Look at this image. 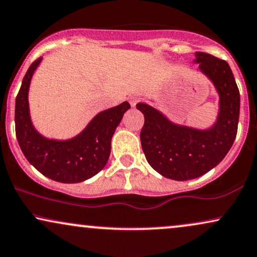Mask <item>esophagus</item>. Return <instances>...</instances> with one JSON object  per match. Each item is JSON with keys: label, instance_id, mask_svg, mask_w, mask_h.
Segmentation results:
<instances>
[{"label": "esophagus", "instance_id": "obj_1", "mask_svg": "<svg viewBox=\"0 0 257 257\" xmlns=\"http://www.w3.org/2000/svg\"><path fill=\"white\" fill-rule=\"evenodd\" d=\"M128 101H130V103H131V106L135 107L136 104H137L139 101H141V97H139L138 95H132V96H130Z\"/></svg>", "mask_w": 257, "mask_h": 257}]
</instances>
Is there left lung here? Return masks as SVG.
<instances>
[{
    "instance_id": "left-lung-1",
    "label": "left lung",
    "mask_w": 257,
    "mask_h": 257,
    "mask_svg": "<svg viewBox=\"0 0 257 257\" xmlns=\"http://www.w3.org/2000/svg\"><path fill=\"white\" fill-rule=\"evenodd\" d=\"M194 63L219 95L217 120L210 128L180 125L150 104H137L145 119L141 142L147 161L176 181L196 179L218 166L232 147L238 126L239 90L229 64L204 52H195Z\"/></svg>"
}]
</instances>
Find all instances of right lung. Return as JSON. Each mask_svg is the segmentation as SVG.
<instances>
[{"instance_id":"add662e5","label":"right lung","mask_w":257,"mask_h":257,"mask_svg":"<svg viewBox=\"0 0 257 257\" xmlns=\"http://www.w3.org/2000/svg\"><path fill=\"white\" fill-rule=\"evenodd\" d=\"M41 59H37L28 68L15 101V132L19 145L28 162L49 179L63 183L85 181L106 166L114 132L123 113L131 106L125 101L97 113L83 131L70 139L44 137L32 122L28 103L32 77Z\"/></svg>"}]
</instances>
